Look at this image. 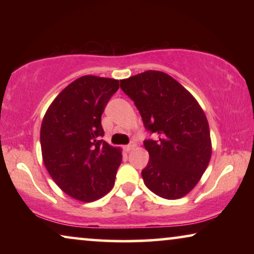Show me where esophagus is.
Instances as JSON below:
<instances>
[{
    "mask_svg": "<svg viewBox=\"0 0 254 254\" xmlns=\"http://www.w3.org/2000/svg\"><path fill=\"white\" fill-rule=\"evenodd\" d=\"M134 147H135V143H134V142H131V143L127 144V145H125L124 149H125V150H126V151H130L131 149H133Z\"/></svg>",
    "mask_w": 254,
    "mask_h": 254,
    "instance_id": "34e87169",
    "label": "esophagus"
}]
</instances>
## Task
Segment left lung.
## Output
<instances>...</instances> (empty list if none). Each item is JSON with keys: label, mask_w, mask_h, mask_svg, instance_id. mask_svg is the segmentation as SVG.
I'll return each mask as SVG.
<instances>
[{"label": "left lung", "mask_w": 254, "mask_h": 254, "mask_svg": "<svg viewBox=\"0 0 254 254\" xmlns=\"http://www.w3.org/2000/svg\"><path fill=\"white\" fill-rule=\"evenodd\" d=\"M120 88L141 114L155 138L144 140L149 162L142 170L145 186L175 200L199 183L211 156L207 118L195 98L165 72L148 70L120 81Z\"/></svg>", "instance_id": "1"}]
</instances>
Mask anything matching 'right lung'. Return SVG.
Masks as SVG:
<instances>
[{
    "label": "right lung",
    "instance_id": "add662e5",
    "mask_svg": "<svg viewBox=\"0 0 254 254\" xmlns=\"http://www.w3.org/2000/svg\"><path fill=\"white\" fill-rule=\"evenodd\" d=\"M119 81L86 75L53 100L40 129L44 164L55 184L76 200L91 202L114 185L121 151L102 140V114Z\"/></svg>",
    "mask_w": 254,
    "mask_h": 254
}]
</instances>
